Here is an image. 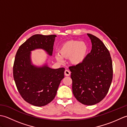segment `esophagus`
<instances>
[{"instance_id":"1","label":"esophagus","mask_w":127,"mask_h":127,"mask_svg":"<svg viewBox=\"0 0 127 127\" xmlns=\"http://www.w3.org/2000/svg\"><path fill=\"white\" fill-rule=\"evenodd\" d=\"M64 75L66 76H69L70 75V72L68 70H65V71H64Z\"/></svg>"}]
</instances>
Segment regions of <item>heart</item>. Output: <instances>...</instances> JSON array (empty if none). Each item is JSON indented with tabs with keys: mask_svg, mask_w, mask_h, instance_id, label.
Returning <instances> with one entry per match:
<instances>
[{
	"mask_svg": "<svg viewBox=\"0 0 127 127\" xmlns=\"http://www.w3.org/2000/svg\"><path fill=\"white\" fill-rule=\"evenodd\" d=\"M88 52V46L86 42L79 40H69L64 42L59 50V55L56 56L59 62H63V58H69L73 65H78L83 63Z\"/></svg>",
	"mask_w": 127,
	"mask_h": 127,
	"instance_id": "heart-1",
	"label": "heart"
}]
</instances>
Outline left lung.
Listing matches in <instances>:
<instances>
[{"mask_svg": "<svg viewBox=\"0 0 127 127\" xmlns=\"http://www.w3.org/2000/svg\"><path fill=\"white\" fill-rule=\"evenodd\" d=\"M92 50L84 62L69 67L72 80V93L84 105H93L106 96L111 84L112 63L108 50L100 40L87 34Z\"/></svg>", "mask_w": 127, "mask_h": 127, "instance_id": "8db88e82", "label": "left lung"}]
</instances>
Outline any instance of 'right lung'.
I'll list each match as a JSON object with an SVG mask.
<instances>
[{"label": "right lung", "mask_w": 127, "mask_h": 127, "mask_svg": "<svg viewBox=\"0 0 127 127\" xmlns=\"http://www.w3.org/2000/svg\"><path fill=\"white\" fill-rule=\"evenodd\" d=\"M56 35L35 34L19 47L13 68V78L23 99L34 106H42L52 101L64 77L65 68L52 69L47 61L37 66L32 60V51L41 49L52 56Z\"/></svg>", "instance_id": "obj_1"}]
</instances>
